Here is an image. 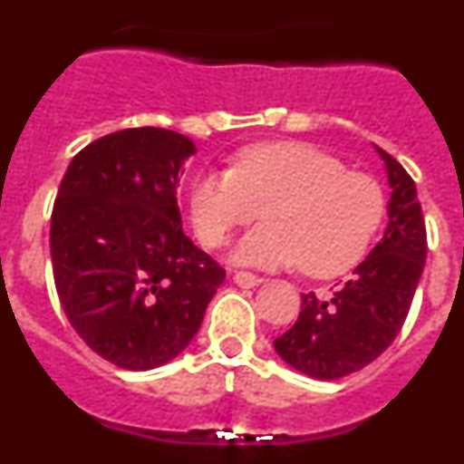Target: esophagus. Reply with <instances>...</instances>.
<instances>
[{
  "instance_id": "esophagus-1",
  "label": "esophagus",
  "mask_w": 464,
  "mask_h": 464,
  "mask_svg": "<svg viewBox=\"0 0 464 464\" xmlns=\"http://www.w3.org/2000/svg\"><path fill=\"white\" fill-rule=\"evenodd\" d=\"M235 283L237 285H241V288H253V285H257V283L262 281L260 276H256V274L251 272H235Z\"/></svg>"
}]
</instances>
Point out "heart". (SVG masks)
Wrapping results in <instances>:
<instances>
[{
	"label": "heart",
	"instance_id": "heart-1",
	"mask_svg": "<svg viewBox=\"0 0 464 464\" xmlns=\"http://www.w3.org/2000/svg\"><path fill=\"white\" fill-rule=\"evenodd\" d=\"M232 248V260L253 267L302 265L327 278L355 267L385 216L376 179L302 141L260 143L239 153L232 169L204 171L190 192L197 235L220 246L237 227L257 220Z\"/></svg>",
	"mask_w": 464,
	"mask_h": 464
}]
</instances>
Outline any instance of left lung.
I'll return each instance as SVG.
<instances>
[{
	"instance_id": "obj_1",
	"label": "left lung",
	"mask_w": 464,
	"mask_h": 464,
	"mask_svg": "<svg viewBox=\"0 0 464 464\" xmlns=\"http://www.w3.org/2000/svg\"><path fill=\"white\" fill-rule=\"evenodd\" d=\"M385 162L391 202L383 239L330 297L302 295V311L274 348L293 370L337 381L374 362L400 334L423 274L428 237L416 183L392 155Z\"/></svg>"
}]
</instances>
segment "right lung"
Returning <instances> with one entry per match:
<instances>
[{
	"label": "right lung",
	"mask_w": 464,
	"mask_h": 464,
	"mask_svg": "<svg viewBox=\"0 0 464 464\" xmlns=\"http://www.w3.org/2000/svg\"><path fill=\"white\" fill-rule=\"evenodd\" d=\"M188 137L132 127L72 160L51 218L60 304L94 353L132 372L186 351L225 269L183 232L176 190Z\"/></svg>",
	"instance_id": "obj_1"
}]
</instances>
